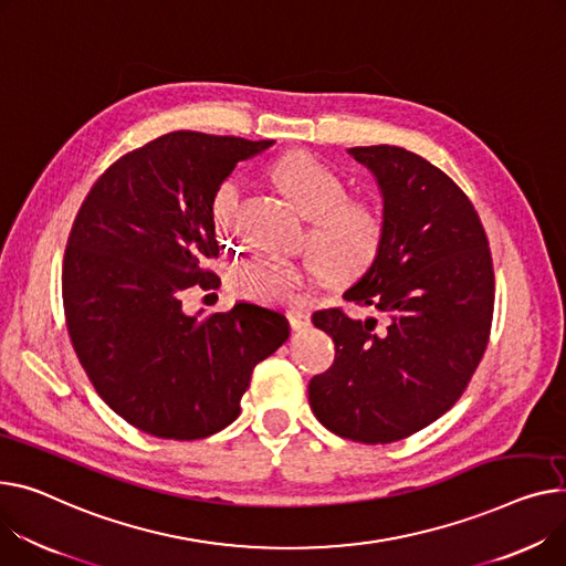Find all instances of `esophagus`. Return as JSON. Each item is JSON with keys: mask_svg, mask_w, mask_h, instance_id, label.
<instances>
[{"mask_svg": "<svg viewBox=\"0 0 566 566\" xmlns=\"http://www.w3.org/2000/svg\"><path fill=\"white\" fill-rule=\"evenodd\" d=\"M289 323L293 329H305L310 327V314L303 310H291L289 312Z\"/></svg>", "mask_w": 566, "mask_h": 566, "instance_id": "34e87169", "label": "esophagus"}]
</instances>
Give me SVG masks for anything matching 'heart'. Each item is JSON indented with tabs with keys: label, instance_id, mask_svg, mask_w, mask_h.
I'll list each match as a JSON object with an SVG mask.
<instances>
[{
	"label": "heart",
	"instance_id": "1",
	"mask_svg": "<svg viewBox=\"0 0 566 566\" xmlns=\"http://www.w3.org/2000/svg\"><path fill=\"white\" fill-rule=\"evenodd\" d=\"M273 179L312 220L310 245L324 263L314 259H284L275 254H252L230 269V289L256 303L284 305L297 293L323 277V269L334 280L361 275L378 254L385 234L380 211L361 200H346V181L332 168L307 153H291L273 164ZM241 198V181L228 179L218 186L211 202V218L220 234H230Z\"/></svg>",
	"mask_w": 566,
	"mask_h": 566
}]
</instances>
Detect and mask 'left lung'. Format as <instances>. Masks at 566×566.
I'll return each mask as SVG.
<instances>
[{
	"mask_svg": "<svg viewBox=\"0 0 566 566\" xmlns=\"http://www.w3.org/2000/svg\"><path fill=\"white\" fill-rule=\"evenodd\" d=\"M348 155L378 184L385 234L344 297L375 316H312L336 357L312 378L310 405L338 437L389 443L434 423L467 389L492 329L494 269L482 222L453 179L396 145Z\"/></svg>",
	"mask_w": 566,
	"mask_h": 566,
	"instance_id": "obj_1",
	"label": "left lung"
}]
</instances>
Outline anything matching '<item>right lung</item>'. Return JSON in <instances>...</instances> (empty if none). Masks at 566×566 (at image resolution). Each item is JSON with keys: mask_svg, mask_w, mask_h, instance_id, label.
Listing matches in <instances>:
<instances>
[{"mask_svg": "<svg viewBox=\"0 0 566 566\" xmlns=\"http://www.w3.org/2000/svg\"><path fill=\"white\" fill-rule=\"evenodd\" d=\"M273 143L159 136L113 164L74 218L63 259L74 353L102 400L147 434L191 441L228 428L254 366L291 334L280 310L254 303L205 321L181 310L186 289L216 284L205 263L218 254V186Z\"/></svg>", "mask_w": 566, "mask_h": 566, "instance_id": "add662e5", "label": "right lung"}]
</instances>
